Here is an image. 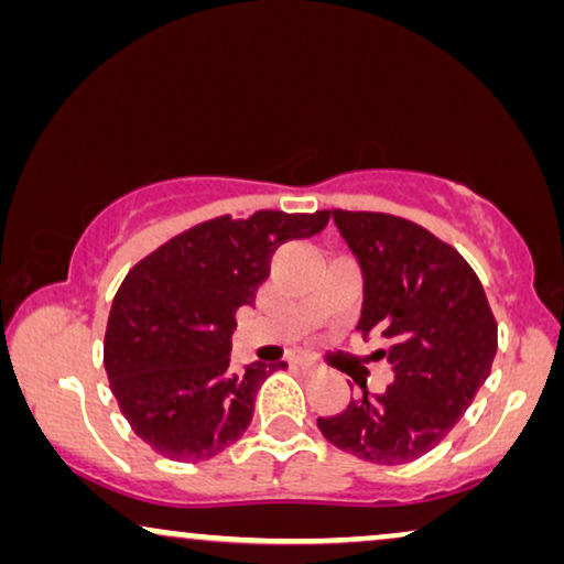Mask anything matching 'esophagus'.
Returning a JSON list of instances; mask_svg holds the SVG:
<instances>
[{
	"mask_svg": "<svg viewBox=\"0 0 564 564\" xmlns=\"http://www.w3.org/2000/svg\"><path fill=\"white\" fill-rule=\"evenodd\" d=\"M292 365H295L300 372H305V375L318 372V365H313V361H307V359H295V361H292Z\"/></svg>",
	"mask_w": 564,
	"mask_h": 564,
	"instance_id": "34e87169",
	"label": "esophagus"
}]
</instances>
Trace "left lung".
<instances>
[{"label":"left lung","instance_id":"1","mask_svg":"<svg viewBox=\"0 0 564 564\" xmlns=\"http://www.w3.org/2000/svg\"><path fill=\"white\" fill-rule=\"evenodd\" d=\"M365 276L357 330L377 334L392 380L318 419L336 449L375 465H405L434 449L488 380L498 326L473 267L426 228L384 213L334 210Z\"/></svg>","mask_w":564,"mask_h":564}]
</instances>
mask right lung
I'll return each instance as SVG.
<instances>
[{
    "label": "right lung",
    "mask_w": 564,
    "mask_h": 564,
    "mask_svg": "<svg viewBox=\"0 0 564 564\" xmlns=\"http://www.w3.org/2000/svg\"><path fill=\"white\" fill-rule=\"evenodd\" d=\"M328 210L230 215L174 236L138 261L112 300L105 372L122 415L153 452L210 459L249 429L261 382L284 361L230 372L236 311L251 305L272 253L321 234Z\"/></svg>",
    "instance_id": "add662e5"
}]
</instances>
